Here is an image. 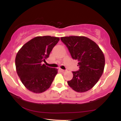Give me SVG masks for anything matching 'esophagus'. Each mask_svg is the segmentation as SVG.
Masks as SVG:
<instances>
[{"instance_id":"obj_1","label":"esophagus","mask_w":121,"mask_h":121,"mask_svg":"<svg viewBox=\"0 0 121 121\" xmlns=\"http://www.w3.org/2000/svg\"><path fill=\"white\" fill-rule=\"evenodd\" d=\"M60 72H62V73H64V72H66V70H63V69H60Z\"/></svg>"}]
</instances>
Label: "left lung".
Returning <instances> with one entry per match:
<instances>
[{"label":"left lung","instance_id":"obj_1","mask_svg":"<svg viewBox=\"0 0 121 121\" xmlns=\"http://www.w3.org/2000/svg\"><path fill=\"white\" fill-rule=\"evenodd\" d=\"M72 59L78 61L79 70L72 72L73 78L68 81L70 87L77 92L86 91L96 84L103 73L105 57L98 45L85 36L61 37Z\"/></svg>","mask_w":121,"mask_h":121}]
</instances>
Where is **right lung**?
I'll return each mask as SVG.
<instances>
[{
	"label": "right lung",
	"mask_w": 121,
	"mask_h": 121,
	"mask_svg": "<svg viewBox=\"0 0 121 121\" xmlns=\"http://www.w3.org/2000/svg\"><path fill=\"white\" fill-rule=\"evenodd\" d=\"M59 37H36L24 44L16 55L15 65L21 81L27 89L36 93L45 91L51 86L57 69L43 62L49 57Z\"/></svg>",
	"instance_id": "right-lung-1"
}]
</instances>
